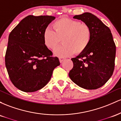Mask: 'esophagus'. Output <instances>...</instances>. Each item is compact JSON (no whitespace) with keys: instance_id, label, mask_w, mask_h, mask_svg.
Listing matches in <instances>:
<instances>
[{"instance_id":"esophagus-1","label":"esophagus","mask_w":121,"mask_h":121,"mask_svg":"<svg viewBox=\"0 0 121 121\" xmlns=\"http://www.w3.org/2000/svg\"><path fill=\"white\" fill-rule=\"evenodd\" d=\"M65 58H64V57H59L60 62L61 63L63 62L64 61H65Z\"/></svg>"}]
</instances>
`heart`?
Listing matches in <instances>:
<instances>
[{"label": "heart", "instance_id": "heart-1", "mask_svg": "<svg viewBox=\"0 0 121 121\" xmlns=\"http://www.w3.org/2000/svg\"><path fill=\"white\" fill-rule=\"evenodd\" d=\"M53 30H44L43 39L45 45L50 49H55L62 39L63 45L55 51L60 57L68 56L75 52L79 54L86 49L91 39L90 27L77 20L63 17L54 22Z\"/></svg>", "mask_w": 121, "mask_h": 121}]
</instances>
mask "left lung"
<instances>
[{
    "instance_id": "1",
    "label": "left lung",
    "mask_w": 121,
    "mask_h": 121,
    "mask_svg": "<svg viewBox=\"0 0 121 121\" xmlns=\"http://www.w3.org/2000/svg\"><path fill=\"white\" fill-rule=\"evenodd\" d=\"M91 31L90 44L83 52L71 59L73 67L69 76L73 82L88 90L104 85L113 73L116 47L109 27L97 16L89 12L75 15Z\"/></svg>"
}]
</instances>
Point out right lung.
<instances>
[{"instance_id": "1", "label": "right lung", "mask_w": 121, "mask_h": 121, "mask_svg": "<svg viewBox=\"0 0 121 121\" xmlns=\"http://www.w3.org/2000/svg\"><path fill=\"white\" fill-rule=\"evenodd\" d=\"M55 18L29 15L9 35L5 66L12 84L20 91L34 92L42 89L60 64L43 39L44 30Z\"/></svg>"}]
</instances>
